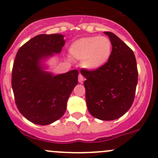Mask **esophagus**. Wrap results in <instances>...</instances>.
Returning a JSON list of instances; mask_svg holds the SVG:
<instances>
[{"mask_svg": "<svg viewBox=\"0 0 158 158\" xmlns=\"http://www.w3.org/2000/svg\"><path fill=\"white\" fill-rule=\"evenodd\" d=\"M84 81H85V77L81 74L78 75V81H79V83L82 84L84 82Z\"/></svg>", "mask_w": 158, "mask_h": 158, "instance_id": "1", "label": "esophagus"}]
</instances>
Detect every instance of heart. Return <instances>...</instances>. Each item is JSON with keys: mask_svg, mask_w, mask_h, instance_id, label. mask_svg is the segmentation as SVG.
Instances as JSON below:
<instances>
[{"mask_svg": "<svg viewBox=\"0 0 158 158\" xmlns=\"http://www.w3.org/2000/svg\"><path fill=\"white\" fill-rule=\"evenodd\" d=\"M112 52L110 39L98 35L78 39L69 48L70 55L74 59L81 61V67L90 71L104 67L109 62Z\"/></svg>", "mask_w": 158, "mask_h": 158, "instance_id": "1", "label": "heart"}]
</instances>
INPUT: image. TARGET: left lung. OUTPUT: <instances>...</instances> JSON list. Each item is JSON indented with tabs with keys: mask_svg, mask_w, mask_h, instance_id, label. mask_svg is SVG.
Returning <instances> with one entry per match:
<instances>
[{
	"mask_svg": "<svg viewBox=\"0 0 158 158\" xmlns=\"http://www.w3.org/2000/svg\"><path fill=\"white\" fill-rule=\"evenodd\" d=\"M112 42L109 62L97 70H81L88 112L100 120L117 119L133 102L138 81L136 58L133 50L117 35L104 31Z\"/></svg>",
	"mask_w": 158,
	"mask_h": 158,
	"instance_id": "left-lung-1",
	"label": "left lung"
}]
</instances>
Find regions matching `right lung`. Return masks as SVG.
<instances>
[{"label":"right lung","mask_w":158,"mask_h":158,"mask_svg":"<svg viewBox=\"0 0 158 158\" xmlns=\"http://www.w3.org/2000/svg\"><path fill=\"white\" fill-rule=\"evenodd\" d=\"M61 34H41L18 51L13 65L11 85L19 112L37 125H49L60 118L67 100L78 84V70L55 75L46 64L60 53L65 44Z\"/></svg>","instance_id":"add662e5"}]
</instances>
